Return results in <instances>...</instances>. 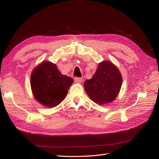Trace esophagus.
I'll use <instances>...</instances> for the list:
<instances>
[{
	"label": "esophagus",
	"instance_id": "esophagus-1",
	"mask_svg": "<svg viewBox=\"0 0 159 159\" xmlns=\"http://www.w3.org/2000/svg\"><path fill=\"white\" fill-rule=\"evenodd\" d=\"M74 81L77 83H81V81H82V78H75Z\"/></svg>",
	"mask_w": 159,
	"mask_h": 159
}]
</instances>
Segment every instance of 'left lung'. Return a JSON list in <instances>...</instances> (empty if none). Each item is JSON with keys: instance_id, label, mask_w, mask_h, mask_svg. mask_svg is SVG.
Wrapping results in <instances>:
<instances>
[{"instance_id": "obj_1", "label": "left lung", "mask_w": 159, "mask_h": 159, "mask_svg": "<svg viewBox=\"0 0 159 159\" xmlns=\"http://www.w3.org/2000/svg\"><path fill=\"white\" fill-rule=\"evenodd\" d=\"M122 85V76L118 68L109 61L98 64L95 74L84 83L86 93L91 100L99 105L112 102Z\"/></svg>"}]
</instances>
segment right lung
Wrapping results in <instances>:
<instances>
[{
    "instance_id": "1",
    "label": "right lung",
    "mask_w": 159,
    "mask_h": 159,
    "mask_svg": "<svg viewBox=\"0 0 159 159\" xmlns=\"http://www.w3.org/2000/svg\"><path fill=\"white\" fill-rule=\"evenodd\" d=\"M73 81L70 77L62 75L56 64L45 61L34 69L30 85L38 102L46 107H53L66 98Z\"/></svg>"
}]
</instances>
